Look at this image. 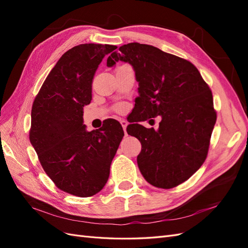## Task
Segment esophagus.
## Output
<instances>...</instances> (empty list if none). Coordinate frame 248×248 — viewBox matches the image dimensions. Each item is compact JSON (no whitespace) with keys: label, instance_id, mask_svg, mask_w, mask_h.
<instances>
[{"label":"esophagus","instance_id":"obj_1","mask_svg":"<svg viewBox=\"0 0 248 248\" xmlns=\"http://www.w3.org/2000/svg\"><path fill=\"white\" fill-rule=\"evenodd\" d=\"M120 123H121V125H122V127H123L124 132H125V136H127V132H126V127H127V125H128V122H127L126 120L122 119V120H120Z\"/></svg>","mask_w":248,"mask_h":248}]
</instances>
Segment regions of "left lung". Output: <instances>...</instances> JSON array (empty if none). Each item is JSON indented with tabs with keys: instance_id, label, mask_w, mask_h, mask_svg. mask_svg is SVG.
<instances>
[{
	"instance_id": "8db88e82",
	"label": "left lung",
	"mask_w": 248,
	"mask_h": 248,
	"mask_svg": "<svg viewBox=\"0 0 248 248\" xmlns=\"http://www.w3.org/2000/svg\"><path fill=\"white\" fill-rule=\"evenodd\" d=\"M129 63L139 82L127 133L139 139L138 166L151 185L169 189L183 183L204 163L216 111L212 92L197 67L187 60L148 44H124L108 58V67ZM162 116L160 128L137 122ZM132 123V122H131Z\"/></svg>"
}]
</instances>
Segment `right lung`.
I'll return each instance as SVG.
<instances>
[{
  "label": "right lung",
  "mask_w": 248,
  "mask_h": 248,
  "mask_svg": "<svg viewBox=\"0 0 248 248\" xmlns=\"http://www.w3.org/2000/svg\"><path fill=\"white\" fill-rule=\"evenodd\" d=\"M110 44H79L59 59L33 102L30 141L58 188L92 197L108 182L124 131L117 120L87 131L82 109L92 100V80Z\"/></svg>",
  "instance_id": "add662e5"
}]
</instances>
